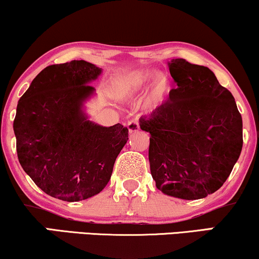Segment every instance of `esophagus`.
I'll return each mask as SVG.
<instances>
[{
	"instance_id": "esophagus-1",
	"label": "esophagus",
	"mask_w": 259,
	"mask_h": 259,
	"mask_svg": "<svg viewBox=\"0 0 259 259\" xmlns=\"http://www.w3.org/2000/svg\"><path fill=\"white\" fill-rule=\"evenodd\" d=\"M127 129H129V133L133 134V133H136L137 130L140 129V124H139V120L136 119H133L130 120V122H127Z\"/></svg>"
}]
</instances>
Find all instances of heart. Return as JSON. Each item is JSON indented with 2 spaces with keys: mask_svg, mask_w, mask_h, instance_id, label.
Segmentation results:
<instances>
[{
  "mask_svg": "<svg viewBox=\"0 0 259 259\" xmlns=\"http://www.w3.org/2000/svg\"><path fill=\"white\" fill-rule=\"evenodd\" d=\"M153 74L146 70H134L130 71L114 82L113 92L114 96L119 100H132L139 97L148 86ZM168 82L165 76H158L154 80L150 88L148 97H147V106L156 107L163 103L168 93Z\"/></svg>",
  "mask_w": 259,
  "mask_h": 259,
  "instance_id": "b5f03b06",
  "label": "heart"
}]
</instances>
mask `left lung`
Instances as JSON below:
<instances>
[{
  "label": "left lung",
  "instance_id": "left-lung-1",
  "mask_svg": "<svg viewBox=\"0 0 259 259\" xmlns=\"http://www.w3.org/2000/svg\"><path fill=\"white\" fill-rule=\"evenodd\" d=\"M168 67L178 87L140 118L141 129L150 134V173L163 194L204 198L224 185L239 159L243 119L232 93L209 68L184 58Z\"/></svg>",
  "mask_w": 259,
  "mask_h": 259
}]
</instances>
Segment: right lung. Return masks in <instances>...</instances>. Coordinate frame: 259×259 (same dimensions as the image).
<instances>
[{"label":"right lung","instance_id":"1","mask_svg":"<svg viewBox=\"0 0 259 259\" xmlns=\"http://www.w3.org/2000/svg\"><path fill=\"white\" fill-rule=\"evenodd\" d=\"M101 68L86 61L52 64L29 84L16 107L18 159L38 188L77 202L99 194L129 140L122 124L101 126L87 119L83 103Z\"/></svg>","mask_w":259,"mask_h":259}]
</instances>
